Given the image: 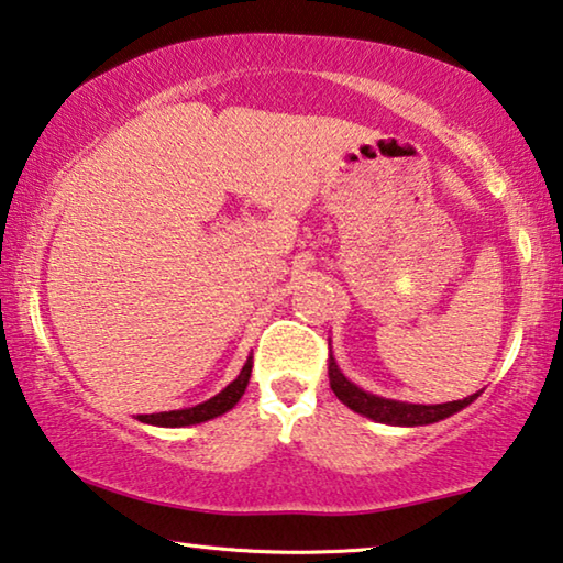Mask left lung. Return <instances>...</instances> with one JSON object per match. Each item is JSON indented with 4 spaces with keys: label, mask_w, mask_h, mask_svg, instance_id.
Instances as JSON below:
<instances>
[{
    "label": "left lung",
    "mask_w": 563,
    "mask_h": 563,
    "mask_svg": "<svg viewBox=\"0 0 563 563\" xmlns=\"http://www.w3.org/2000/svg\"><path fill=\"white\" fill-rule=\"evenodd\" d=\"M329 379L331 389L335 397H339L343 405L354 412L364 415L368 419H376V422L387 424H401V427H417V424H432L440 422V419L460 412V409L467 407L477 394L457 401H444V405H407V401H394V399H382L376 394H366L358 389L356 384H351L346 376L339 372L333 356H329Z\"/></svg>",
    "instance_id": "8db88e82"
}]
</instances>
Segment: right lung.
<instances>
[{
    "mask_svg": "<svg viewBox=\"0 0 563 563\" xmlns=\"http://www.w3.org/2000/svg\"><path fill=\"white\" fill-rule=\"evenodd\" d=\"M250 372H253V354H250L247 364L242 366V372L238 379L232 384H228L217 397L201 401L197 407H189V409H172V412H156V415H141L139 419L141 422H148V424H158V427H187V424H199V422H207V419H214L228 412L234 405H238L242 394L247 389V382H250Z\"/></svg>",
    "mask_w": 563,
    "mask_h": 563,
    "instance_id": "obj_1",
    "label": "right lung"
}]
</instances>
